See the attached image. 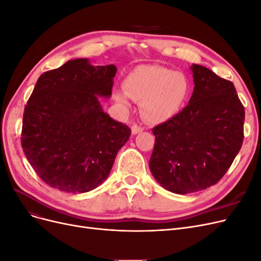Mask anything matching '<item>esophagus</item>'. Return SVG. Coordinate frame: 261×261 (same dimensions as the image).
Here are the masks:
<instances>
[{
	"label": "esophagus",
	"mask_w": 261,
	"mask_h": 261,
	"mask_svg": "<svg viewBox=\"0 0 261 261\" xmlns=\"http://www.w3.org/2000/svg\"><path fill=\"white\" fill-rule=\"evenodd\" d=\"M143 132V127H140V126H138L137 124H134L132 126V134L133 135H136V134Z\"/></svg>",
	"instance_id": "esophagus-1"
}]
</instances>
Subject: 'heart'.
Listing matches in <instances>:
<instances>
[{"instance_id": "obj_1", "label": "heart", "mask_w": 261, "mask_h": 261, "mask_svg": "<svg viewBox=\"0 0 261 261\" xmlns=\"http://www.w3.org/2000/svg\"><path fill=\"white\" fill-rule=\"evenodd\" d=\"M125 90L114 91L116 102L127 106L132 98L143 101L144 114L152 121L174 115L186 98L187 83L174 70L158 65H141L126 77Z\"/></svg>"}]
</instances>
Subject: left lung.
<instances>
[{"mask_svg":"<svg viewBox=\"0 0 261 261\" xmlns=\"http://www.w3.org/2000/svg\"><path fill=\"white\" fill-rule=\"evenodd\" d=\"M188 105L152 128L149 168L168 191L185 195L217 184L230 169L244 139L245 111L232 82L193 64Z\"/></svg>","mask_w":261,"mask_h":261,"instance_id":"obj_1","label":"left lung"}]
</instances>
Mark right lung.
<instances>
[{
    "mask_svg": "<svg viewBox=\"0 0 261 261\" xmlns=\"http://www.w3.org/2000/svg\"><path fill=\"white\" fill-rule=\"evenodd\" d=\"M114 65L93 66L87 59L66 62L38 78L22 118L21 147L44 183L82 194L110 174L130 137L127 125L105 113L99 97L112 94Z\"/></svg>",
    "mask_w": 261,
    "mask_h": 261,
    "instance_id": "obj_1",
    "label": "right lung"
}]
</instances>
